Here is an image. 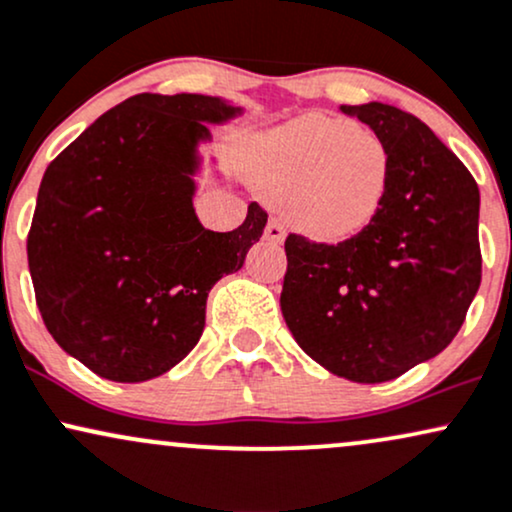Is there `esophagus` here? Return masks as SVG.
I'll list each match as a JSON object with an SVG mask.
<instances>
[{"label": "esophagus", "instance_id": "obj_1", "mask_svg": "<svg viewBox=\"0 0 512 512\" xmlns=\"http://www.w3.org/2000/svg\"><path fill=\"white\" fill-rule=\"evenodd\" d=\"M266 239H270V242H282V239H285V227H282L280 220H270L268 222Z\"/></svg>", "mask_w": 512, "mask_h": 512}]
</instances>
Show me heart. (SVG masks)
<instances>
[{"instance_id":"1","label":"heart","mask_w":512,"mask_h":512,"mask_svg":"<svg viewBox=\"0 0 512 512\" xmlns=\"http://www.w3.org/2000/svg\"><path fill=\"white\" fill-rule=\"evenodd\" d=\"M254 177L290 222L318 242L364 232L386 201L390 150L350 119L306 114L258 138Z\"/></svg>"}]
</instances>
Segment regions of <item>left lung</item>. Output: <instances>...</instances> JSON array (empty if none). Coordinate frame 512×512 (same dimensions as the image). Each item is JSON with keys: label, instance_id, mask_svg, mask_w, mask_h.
Returning <instances> with one entry per match:
<instances>
[{"label": "left lung", "instance_id": "left-lung-1", "mask_svg": "<svg viewBox=\"0 0 512 512\" xmlns=\"http://www.w3.org/2000/svg\"><path fill=\"white\" fill-rule=\"evenodd\" d=\"M386 141L381 210L335 246L290 234L280 309L297 345L330 374L383 383L453 342L482 282L479 186L414 114L340 105Z\"/></svg>", "mask_w": 512, "mask_h": 512}]
</instances>
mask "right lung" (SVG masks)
<instances>
[{"label":"right lung","mask_w":512,"mask_h":512,"mask_svg":"<svg viewBox=\"0 0 512 512\" xmlns=\"http://www.w3.org/2000/svg\"><path fill=\"white\" fill-rule=\"evenodd\" d=\"M244 107L220 95L141 93L107 110L50 162L28 234L35 299L57 345L93 374H167L206 328L208 292L237 273L268 215L232 232L194 210L210 126ZM213 177L220 179L215 158Z\"/></svg>","instance_id":"1"}]
</instances>
